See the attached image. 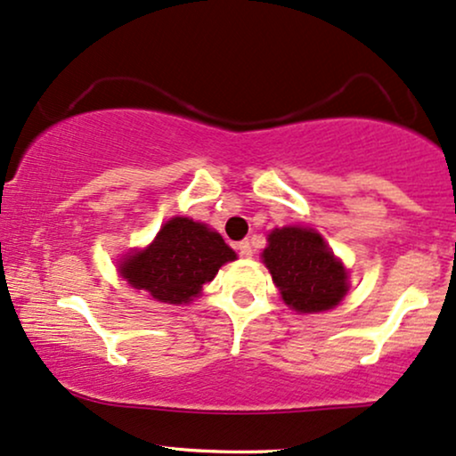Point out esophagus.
<instances>
[{
    "label": "esophagus",
    "mask_w": 456,
    "mask_h": 456,
    "mask_svg": "<svg viewBox=\"0 0 456 456\" xmlns=\"http://www.w3.org/2000/svg\"><path fill=\"white\" fill-rule=\"evenodd\" d=\"M237 249H239V254L243 256V257L254 256V247H251L249 240H240V243L237 245Z\"/></svg>",
    "instance_id": "1"
}]
</instances>
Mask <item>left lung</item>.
<instances>
[{
	"label": "left lung",
	"mask_w": 456,
	"mask_h": 456,
	"mask_svg": "<svg viewBox=\"0 0 456 456\" xmlns=\"http://www.w3.org/2000/svg\"><path fill=\"white\" fill-rule=\"evenodd\" d=\"M262 260L285 305L297 313L330 311L348 291L346 268L313 228H274Z\"/></svg>",
	"instance_id": "8db88e82"
}]
</instances>
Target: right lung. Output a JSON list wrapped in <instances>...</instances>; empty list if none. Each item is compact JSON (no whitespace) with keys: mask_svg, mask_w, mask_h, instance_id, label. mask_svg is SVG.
<instances>
[{"mask_svg":"<svg viewBox=\"0 0 456 456\" xmlns=\"http://www.w3.org/2000/svg\"><path fill=\"white\" fill-rule=\"evenodd\" d=\"M232 260L237 254L216 230L190 217H171L145 249L122 257L118 273L156 302L188 305Z\"/></svg>","mask_w":456,"mask_h":456,"instance_id":"right-lung-1","label":"right lung"}]
</instances>
